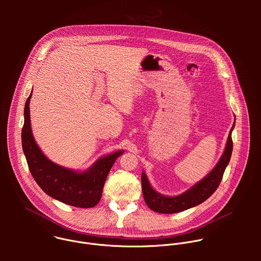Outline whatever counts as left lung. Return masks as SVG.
I'll list each match as a JSON object with an SVG mask.
<instances>
[{"instance_id":"left-lung-1","label":"left lung","mask_w":261,"mask_h":261,"mask_svg":"<svg viewBox=\"0 0 261 261\" xmlns=\"http://www.w3.org/2000/svg\"><path fill=\"white\" fill-rule=\"evenodd\" d=\"M233 127L234 124L230 129L224 154L222 155L218 164L215 166L212 172H210L204 178H202L199 182H197L191 189L186 191L185 193L174 197H167L157 193L156 191L153 190L151 185L148 184V180L143 172L141 174V186L143 198L146 205L156 213L174 214L188 210L192 206L198 205L201 202L205 201L219 187L223 174H224L225 168L229 163L232 153L231 131Z\"/></svg>"}]
</instances>
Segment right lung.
<instances>
[{
  "label": "right lung",
  "instance_id": "1",
  "mask_svg": "<svg viewBox=\"0 0 261 261\" xmlns=\"http://www.w3.org/2000/svg\"><path fill=\"white\" fill-rule=\"evenodd\" d=\"M24 105L22 150L29 169L39 187L50 197L77 207H94L101 199L107 174L123 151L98 160L88 171L74 172L49 161L36 144L31 130L30 99Z\"/></svg>",
  "mask_w": 261,
  "mask_h": 261
}]
</instances>
